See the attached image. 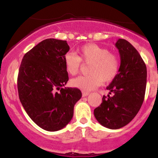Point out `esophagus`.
<instances>
[{"mask_svg": "<svg viewBox=\"0 0 158 158\" xmlns=\"http://www.w3.org/2000/svg\"><path fill=\"white\" fill-rule=\"evenodd\" d=\"M89 94V92L82 91V96H87Z\"/></svg>", "mask_w": 158, "mask_h": 158, "instance_id": "esophagus-1", "label": "esophagus"}]
</instances>
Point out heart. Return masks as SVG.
<instances>
[{"instance_id": "b5f03b06", "label": "heart", "mask_w": 158, "mask_h": 158, "mask_svg": "<svg viewBox=\"0 0 158 158\" xmlns=\"http://www.w3.org/2000/svg\"><path fill=\"white\" fill-rule=\"evenodd\" d=\"M79 56L68 52L64 57L65 69L74 76L79 72L81 61L90 63L88 76H80L71 80L73 87L84 91H91L105 82L113 80L117 75L120 67L119 59L108 49L96 44H86L78 49Z\"/></svg>"}]
</instances>
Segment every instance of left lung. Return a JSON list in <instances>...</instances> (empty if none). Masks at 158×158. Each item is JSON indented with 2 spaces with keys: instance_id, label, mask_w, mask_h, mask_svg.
Masks as SVG:
<instances>
[{
  "instance_id": "obj_1",
  "label": "left lung",
  "mask_w": 158,
  "mask_h": 158,
  "mask_svg": "<svg viewBox=\"0 0 158 158\" xmlns=\"http://www.w3.org/2000/svg\"><path fill=\"white\" fill-rule=\"evenodd\" d=\"M120 66L116 77L106 87L109 94L94 110V116L102 126L120 129L130 123L140 110L147 85V67L135 48L125 39L116 41Z\"/></svg>"
}]
</instances>
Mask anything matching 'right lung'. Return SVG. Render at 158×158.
I'll return each instance as SVG.
<instances>
[{
  "instance_id": "obj_1",
  "label": "right lung",
  "mask_w": 158,
  "mask_h": 158,
  "mask_svg": "<svg viewBox=\"0 0 158 158\" xmlns=\"http://www.w3.org/2000/svg\"><path fill=\"white\" fill-rule=\"evenodd\" d=\"M69 50L66 41L48 38L27 52L20 65V101L29 117L47 131L65 127L82 97L79 89L64 88L69 80L64 57Z\"/></svg>"
}]
</instances>
